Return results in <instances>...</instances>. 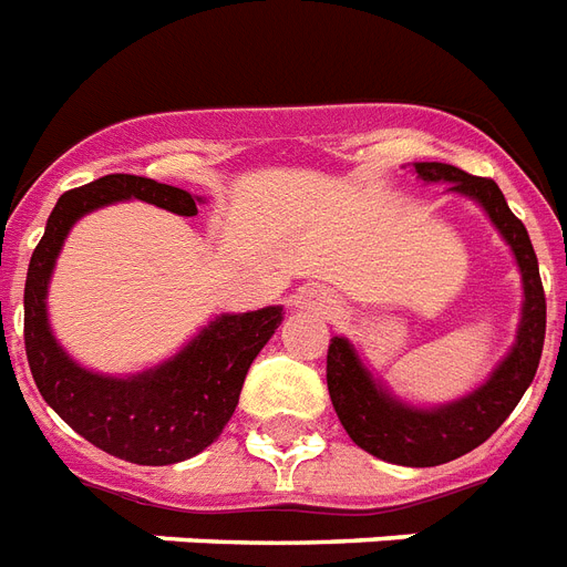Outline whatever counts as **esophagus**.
Instances as JSON below:
<instances>
[{"label": "esophagus", "mask_w": 567, "mask_h": 567, "mask_svg": "<svg viewBox=\"0 0 567 567\" xmlns=\"http://www.w3.org/2000/svg\"><path fill=\"white\" fill-rule=\"evenodd\" d=\"M301 310H333L337 307V298L330 296V292H324V289L319 287H305L301 292H298V301H296Z\"/></svg>", "instance_id": "1"}]
</instances>
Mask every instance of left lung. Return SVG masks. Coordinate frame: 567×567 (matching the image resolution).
I'll list each match as a JSON object with an SVG mask.
<instances>
[{
    "mask_svg": "<svg viewBox=\"0 0 567 567\" xmlns=\"http://www.w3.org/2000/svg\"><path fill=\"white\" fill-rule=\"evenodd\" d=\"M412 169L421 181H447L451 193L474 198L488 213V219L495 221L506 246L513 248L520 269V284H524V307H520V324L513 351L501 360V365L492 371V378L483 386L460 401L433 406V410L410 406L389 395V389L371 378V371L362 365L360 354L346 337L330 339L328 392L354 445L386 463L430 468V465L451 463L456 456L483 445L518 406L542 360L547 305L527 228L509 210L495 181L468 175L451 163H412Z\"/></svg>",
    "mask_w": 567,
    "mask_h": 567,
    "instance_id": "left-lung-1",
    "label": "left lung"
}]
</instances>
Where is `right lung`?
Returning <instances> with one entry per match:
<instances>
[{
    "mask_svg": "<svg viewBox=\"0 0 567 567\" xmlns=\"http://www.w3.org/2000/svg\"><path fill=\"white\" fill-rule=\"evenodd\" d=\"M125 198L178 216H196L202 202L187 189L140 175H104L63 193L29 262L22 301L25 357L43 401L75 433L125 463L172 465L202 454L219 439L237 410L251 362L284 321V307L216 316L184 351L131 378L81 369L49 328V278L72 225L84 213Z\"/></svg>",
    "mask_w": 567,
    "mask_h": 567,
    "instance_id": "obj_1",
    "label": "right lung"
}]
</instances>
